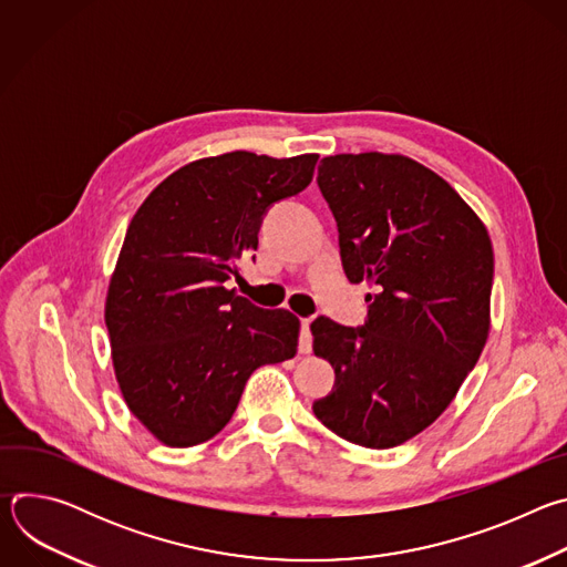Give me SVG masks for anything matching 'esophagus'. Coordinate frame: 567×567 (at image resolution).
<instances>
[{
	"mask_svg": "<svg viewBox=\"0 0 567 567\" xmlns=\"http://www.w3.org/2000/svg\"><path fill=\"white\" fill-rule=\"evenodd\" d=\"M309 326H311V318H302L300 320V346H298L300 354H311V332H309Z\"/></svg>",
	"mask_w": 567,
	"mask_h": 567,
	"instance_id": "1",
	"label": "esophagus"
}]
</instances>
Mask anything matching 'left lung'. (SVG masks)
Masks as SVG:
<instances>
[{
    "instance_id": "1",
    "label": "left lung",
    "mask_w": 567,
    "mask_h": 567,
    "mask_svg": "<svg viewBox=\"0 0 567 567\" xmlns=\"http://www.w3.org/2000/svg\"><path fill=\"white\" fill-rule=\"evenodd\" d=\"M316 182L350 282L379 291L363 328L311 322L316 357L337 372L313 415L352 444L392 449L449 409L487 343L492 239L440 175L403 154L326 156Z\"/></svg>"
}]
</instances>
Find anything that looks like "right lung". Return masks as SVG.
I'll return each mask as SVG.
<instances>
[{
    "mask_svg": "<svg viewBox=\"0 0 567 567\" xmlns=\"http://www.w3.org/2000/svg\"><path fill=\"white\" fill-rule=\"evenodd\" d=\"M318 154L206 156L161 182L132 217L105 300L112 361L132 415L166 446L215 437L254 370L293 359L300 320L237 296L271 204L298 195Z\"/></svg>",
    "mask_w": 567,
    "mask_h": 567,
    "instance_id": "1",
    "label": "right lung"
}]
</instances>
